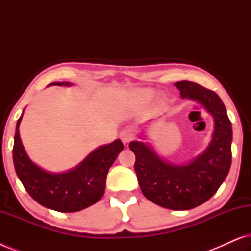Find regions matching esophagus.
I'll use <instances>...</instances> for the list:
<instances>
[{
    "instance_id": "esophagus-1",
    "label": "esophagus",
    "mask_w": 251,
    "mask_h": 251,
    "mask_svg": "<svg viewBox=\"0 0 251 251\" xmlns=\"http://www.w3.org/2000/svg\"><path fill=\"white\" fill-rule=\"evenodd\" d=\"M120 137H121L122 142L126 144L129 142H131V140L135 138V133H133L132 130L130 129H125L123 131H121V133H120Z\"/></svg>"
}]
</instances>
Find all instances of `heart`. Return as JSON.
<instances>
[{
  "mask_svg": "<svg viewBox=\"0 0 251 251\" xmlns=\"http://www.w3.org/2000/svg\"><path fill=\"white\" fill-rule=\"evenodd\" d=\"M154 95H155V92L154 91L146 90V91H143L142 94H140V97H142L143 99H152L154 97Z\"/></svg>",
  "mask_w": 251,
  "mask_h": 251,
  "instance_id": "b5f03b06",
  "label": "heart"
}]
</instances>
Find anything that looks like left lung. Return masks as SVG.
<instances>
[{"label": "left lung", "instance_id": "8db88e82", "mask_svg": "<svg viewBox=\"0 0 251 251\" xmlns=\"http://www.w3.org/2000/svg\"><path fill=\"white\" fill-rule=\"evenodd\" d=\"M181 98L200 104L214 119V132L203 152L186 164L168 162L152 144L130 142L135 153V171L143 194L160 207L188 210L204 203L227 176L232 160V125L216 92L190 81L175 83ZM144 139V138H143Z\"/></svg>", "mask_w": 251, "mask_h": 251}]
</instances>
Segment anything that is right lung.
Wrapping results in <instances>:
<instances>
[{
  "label": "right lung",
  "instance_id": "1",
  "mask_svg": "<svg viewBox=\"0 0 251 251\" xmlns=\"http://www.w3.org/2000/svg\"><path fill=\"white\" fill-rule=\"evenodd\" d=\"M49 85L71 87L70 82ZM23 114L17 121L13 143V164L17 176L28 194L43 207L60 212H75L90 207L102 198L106 176L123 144L116 139L92 151L80 164L65 173H50L34 163L27 155L19 135Z\"/></svg>",
  "mask_w": 251,
  "mask_h": 251
}]
</instances>
